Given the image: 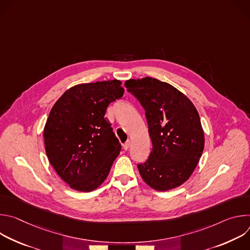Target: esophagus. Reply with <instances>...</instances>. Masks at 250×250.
<instances>
[{
    "label": "esophagus",
    "mask_w": 250,
    "mask_h": 250,
    "mask_svg": "<svg viewBox=\"0 0 250 250\" xmlns=\"http://www.w3.org/2000/svg\"><path fill=\"white\" fill-rule=\"evenodd\" d=\"M128 148H129V141H126L125 144L124 145V149H125V150H127Z\"/></svg>",
    "instance_id": "34e87169"
}]
</instances>
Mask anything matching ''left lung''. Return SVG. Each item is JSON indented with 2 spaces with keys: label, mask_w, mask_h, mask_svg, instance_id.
I'll list each match as a JSON object with an SVG mask.
<instances>
[{
  "label": "left lung",
  "mask_w": 250,
  "mask_h": 250,
  "mask_svg": "<svg viewBox=\"0 0 250 250\" xmlns=\"http://www.w3.org/2000/svg\"><path fill=\"white\" fill-rule=\"evenodd\" d=\"M145 109L152 148L138 163L144 181L158 191L183 184L193 173L205 145L199 114L193 103L173 86L155 78L125 83Z\"/></svg>",
  "instance_id": "1"
}]
</instances>
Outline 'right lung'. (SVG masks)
<instances>
[{
  "label": "right lung",
  "instance_id": "add662e5",
  "mask_svg": "<svg viewBox=\"0 0 250 250\" xmlns=\"http://www.w3.org/2000/svg\"><path fill=\"white\" fill-rule=\"evenodd\" d=\"M124 93L119 80L80 84L52 106L43 131L45 151L72 189L90 192L108 177L122 146L104 114Z\"/></svg>",
  "mask_w": 250,
  "mask_h": 250
}]
</instances>
